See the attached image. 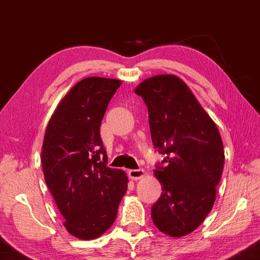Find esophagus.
<instances>
[{"mask_svg":"<svg viewBox=\"0 0 260 260\" xmlns=\"http://www.w3.org/2000/svg\"><path fill=\"white\" fill-rule=\"evenodd\" d=\"M128 175L131 179L133 180H139L144 175V171L142 169H138V170H129L128 171Z\"/></svg>","mask_w":260,"mask_h":260,"instance_id":"obj_1","label":"esophagus"}]
</instances>
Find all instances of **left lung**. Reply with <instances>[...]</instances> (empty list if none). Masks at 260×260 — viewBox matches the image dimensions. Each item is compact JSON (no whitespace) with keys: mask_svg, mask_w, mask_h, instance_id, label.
Listing matches in <instances>:
<instances>
[{"mask_svg":"<svg viewBox=\"0 0 260 260\" xmlns=\"http://www.w3.org/2000/svg\"><path fill=\"white\" fill-rule=\"evenodd\" d=\"M135 94L148 108L152 144L164 155L153 170L162 192L151 206L152 221L167 235L184 236L213 206L225 162L221 136L179 77L149 78Z\"/></svg>","mask_w":260,"mask_h":260,"instance_id":"obj_1","label":"left lung"}]
</instances>
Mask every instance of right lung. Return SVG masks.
Here are the masks:
<instances>
[{"instance_id":"obj_1","label":"right lung","mask_w":260,"mask_h":260,"mask_svg":"<svg viewBox=\"0 0 260 260\" xmlns=\"http://www.w3.org/2000/svg\"><path fill=\"white\" fill-rule=\"evenodd\" d=\"M121 81L90 77L60 101L48 122L41 162L45 180L70 234L93 240L117 218L126 173L108 167L100 127Z\"/></svg>"}]
</instances>
